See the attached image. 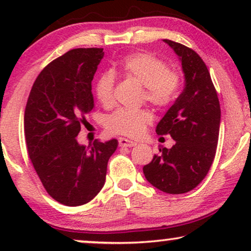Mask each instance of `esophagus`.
<instances>
[{"instance_id":"34e87169","label":"esophagus","mask_w":251,"mask_h":251,"mask_svg":"<svg viewBox=\"0 0 251 251\" xmlns=\"http://www.w3.org/2000/svg\"><path fill=\"white\" fill-rule=\"evenodd\" d=\"M136 142H132V140L126 139V138H119V145L121 147H132L136 145Z\"/></svg>"}]
</instances>
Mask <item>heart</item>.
Returning <instances> with one entry per match:
<instances>
[{
	"label": "heart",
	"mask_w": 251,
	"mask_h": 251,
	"mask_svg": "<svg viewBox=\"0 0 251 251\" xmlns=\"http://www.w3.org/2000/svg\"><path fill=\"white\" fill-rule=\"evenodd\" d=\"M115 70L126 77L135 78L145 87V99L156 107H166L176 98L179 90V75L169 71L168 65L153 54L137 52L126 57ZM114 90V76L102 74L95 87V94L102 106H111ZM152 122V115L146 109L120 108L106 120L108 131L137 138Z\"/></svg>",
	"instance_id": "obj_1"
}]
</instances>
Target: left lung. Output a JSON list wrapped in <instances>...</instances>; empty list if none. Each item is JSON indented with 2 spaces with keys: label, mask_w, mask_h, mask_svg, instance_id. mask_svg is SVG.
Here are the masks:
<instances>
[{
  "label": "left lung",
  "mask_w": 251,
  "mask_h": 251,
  "mask_svg": "<svg viewBox=\"0 0 251 251\" xmlns=\"http://www.w3.org/2000/svg\"><path fill=\"white\" fill-rule=\"evenodd\" d=\"M163 41L180 60L185 85L155 130L157 135H170L174 146L161 147L159 155L143 171L157 190L181 194L197 187L210 169L218 143L221 106L201 57L183 44Z\"/></svg>",
  "instance_id": "8db88e82"
}]
</instances>
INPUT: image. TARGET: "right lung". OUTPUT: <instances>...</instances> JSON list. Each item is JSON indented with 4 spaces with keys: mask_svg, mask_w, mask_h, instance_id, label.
I'll list each match as a JSON object with an SVG mask.
<instances>
[{
    "mask_svg": "<svg viewBox=\"0 0 251 251\" xmlns=\"http://www.w3.org/2000/svg\"><path fill=\"white\" fill-rule=\"evenodd\" d=\"M101 48L73 49L41 72L27 100V150L44 188L68 207L91 201L104 186L118 140L77 142L84 116L94 108L91 82L104 57Z\"/></svg>",
    "mask_w": 251,
    "mask_h": 251,
    "instance_id": "1",
    "label": "right lung"
}]
</instances>
